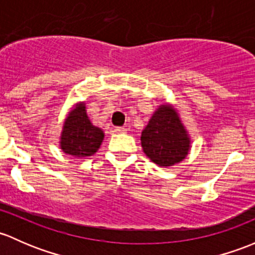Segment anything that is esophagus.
<instances>
[{
  "label": "esophagus",
  "mask_w": 255,
  "mask_h": 255,
  "mask_svg": "<svg viewBox=\"0 0 255 255\" xmlns=\"http://www.w3.org/2000/svg\"><path fill=\"white\" fill-rule=\"evenodd\" d=\"M125 131H127V128H122V127H118L114 128V132H117V133H123V132H125Z\"/></svg>",
  "instance_id": "34e87169"
}]
</instances>
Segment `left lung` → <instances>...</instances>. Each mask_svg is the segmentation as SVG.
<instances>
[{
	"label": "left lung",
	"instance_id": "1",
	"mask_svg": "<svg viewBox=\"0 0 255 255\" xmlns=\"http://www.w3.org/2000/svg\"><path fill=\"white\" fill-rule=\"evenodd\" d=\"M143 152L159 167H170L185 158L190 148V137L172 106L159 107L141 133Z\"/></svg>",
	"mask_w": 255,
	"mask_h": 255
}]
</instances>
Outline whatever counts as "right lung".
Here are the masks:
<instances>
[{"label":"right lung","mask_w":255,"mask_h":255,"mask_svg":"<svg viewBox=\"0 0 255 255\" xmlns=\"http://www.w3.org/2000/svg\"><path fill=\"white\" fill-rule=\"evenodd\" d=\"M104 132L88 119L85 103L76 104L65 119L60 147L65 153L76 158L92 156L103 142Z\"/></svg>","instance_id":"obj_1"}]
</instances>
